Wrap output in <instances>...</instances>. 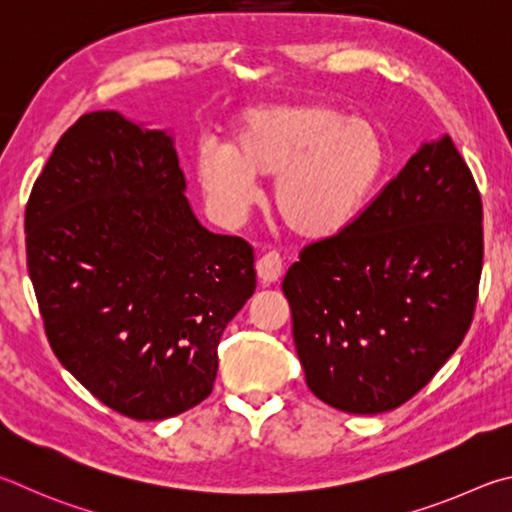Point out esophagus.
<instances>
[{"label": "esophagus", "mask_w": 512, "mask_h": 512, "mask_svg": "<svg viewBox=\"0 0 512 512\" xmlns=\"http://www.w3.org/2000/svg\"><path fill=\"white\" fill-rule=\"evenodd\" d=\"M256 274H258V281L265 285L276 283L283 274V258L276 254V251H270V254L261 256L256 261Z\"/></svg>", "instance_id": "esophagus-1"}]
</instances>
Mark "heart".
<instances>
[{
  "label": "heart",
  "mask_w": 512,
  "mask_h": 512,
  "mask_svg": "<svg viewBox=\"0 0 512 512\" xmlns=\"http://www.w3.org/2000/svg\"><path fill=\"white\" fill-rule=\"evenodd\" d=\"M387 168L380 125L326 103L258 105L242 112L229 146H204L197 179L227 215H242L258 195L256 177H276L272 206L303 240L351 227Z\"/></svg>",
  "instance_id": "1"
}]
</instances>
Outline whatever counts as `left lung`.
<instances>
[{"label": "left lung", "instance_id": "obj_1", "mask_svg": "<svg viewBox=\"0 0 512 512\" xmlns=\"http://www.w3.org/2000/svg\"><path fill=\"white\" fill-rule=\"evenodd\" d=\"M481 220L479 188L445 134L423 143L351 227L303 247L283 294L319 400L382 414L434 378L472 324Z\"/></svg>", "mask_w": 512, "mask_h": 512}]
</instances>
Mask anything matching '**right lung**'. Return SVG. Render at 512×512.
I'll list each match as a JSON object with an SVG mask.
<instances>
[{
	"label": "right lung",
	"instance_id": "right-lung-1",
	"mask_svg": "<svg viewBox=\"0 0 512 512\" xmlns=\"http://www.w3.org/2000/svg\"><path fill=\"white\" fill-rule=\"evenodd\" d=\"M184 191L168 132L101 110L62 134L26 204V265L53 353L134 420L209 396L220 337L256 290L249 242L204 229Z\"/></svg>",
	"mask_w": 512,
	"mask_h": 512
}]
</instances>
